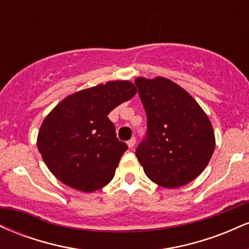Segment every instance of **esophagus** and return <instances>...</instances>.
Returning a JSON list of instances; mask_svg holds the SVG:
<instances>
[{
    "mask_svg": "<svg viewBox=\"0 0 249 249\" xmlns=\"http://www.w3.org/2000/svg\"><path fill=\"white\" fill-rule=\"evenodd\" d=\"M134 145H136V138H131L130 141L127 142V146L130 148H133Z\"/></svg>",
    "mask_w": 249,
    "mask_h": 249,
    "instance_id": "esophagus-1",
    "label": "esophagus"
}]
</instances>
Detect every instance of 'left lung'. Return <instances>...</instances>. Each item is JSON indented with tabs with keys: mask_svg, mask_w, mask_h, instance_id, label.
<instances>
[{
	"mask_svg": "<svg viewBox=\"0 0 249 249\" xmlns=\"http://www.w3.org/2000/svg\"><path fill=\"white\" fill-rule=\"evenodd\" d=\"M134 83L147 117L146 138L137 147V158L159 186H184L199 177L212 158L215 136L210 118L171 79L137 77Z\"/></svg>",
	"mask_w": 249,
	"mask_h": 249,
	"instance_id": "8db88e82",
	"label": "left lung"
}]
</instances>
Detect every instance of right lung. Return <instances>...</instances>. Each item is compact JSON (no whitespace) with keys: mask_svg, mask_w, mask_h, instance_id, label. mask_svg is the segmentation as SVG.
<instances>
[{"mask_svg":"<svg viewBox=\"0 0 249 249\" xmlns=\"http://www.w3.org/2000/svg\"><path fill=\"white\" fill-rule=\"evenodd\" d=\"M136 93L130 81H110L65 97L50 111L37 147L59 181L89 193L112 180L127 145L118 141L107 115Z\"/></svg>","mask_w":249,"mask_h":249,"instance_id":"right-lung-1","label":"right lung"}]
</instances>
